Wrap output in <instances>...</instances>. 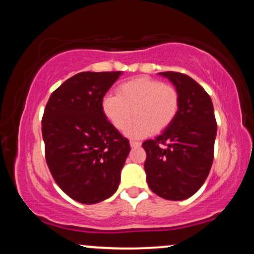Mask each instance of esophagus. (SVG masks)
I'll return each mask as SVG.
<instances>
[{
	"mask_svg": "<svg viewBox=\"0 0 254 254\" xmlns=\"http://www.w3.org/2000/svg\"><path fill=\"white\" fill-rule=\"evenodd\" d=\"M130 145L132 148H137L141 145V142H137V141H130Z\"/></svg>",
	"mask_w": 254,
	"mask_h": 254,
	"instance_id": "esophagus-1",
	"label": "esophagus"
}]
</instances>
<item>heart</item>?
Listing matches in <instances>:
<instances>
[{
  "mask_svg": "<svg viewBox=\"0 0 254 254\" xmlns=\"http://www.w3.org/2000/svg\"><path fill=\"white\" fill-rule=\"evenodd\" d=\"M180 98L174 87L149 77H136L119 84L117 94L104 95L101 111L105 118L117 130L127 126L124 135L143 138L165 130L173 123L179 112Z\"/></svg>",
  "mask_w": 254,
  "mask_h": 254,
  "instance_id": "1",
  "label": "heart"
}]
</instances>
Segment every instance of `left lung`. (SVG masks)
Segmentation results:
<instances>
[{"instance_id":"1","label":"left lung","mask_w":254,"mask_h":254,"mask_svg":"<svg viewBox=\"0 0 254 254\" xmlns=\"http://www.w3.org/2000/svg\"><path fill=\"white\" fill-rule=\"evenodd\" d=\"M157 75L176 87L180 106L173 123L142 144L147 153V183L157 196L184 200L199 190L210 172L217 132L214 106L203 87L188 75Z\"/></svg>"}]
</instances>
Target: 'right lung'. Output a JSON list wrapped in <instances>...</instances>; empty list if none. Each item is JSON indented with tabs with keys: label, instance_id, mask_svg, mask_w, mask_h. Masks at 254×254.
I'll return each mask as SVG.
<instances>
[{
	"label": "right lung",
	"instance_id": "1",
	"mask_svg": "<svg viewBox=\"0 0 254 254\" xmlns=\"http://www.w3.org/2000/svg\"><path fill=\"white\" fill-rule=\"evenodd\" d=\"M122 71L78 72L61 84L42 121L49 170L64 193L95 204L117 191L130 144L105 118L101 99Z\"/></svg>",
	"mask_w": 254,
	"mask_h": 254
}]
</instances>
